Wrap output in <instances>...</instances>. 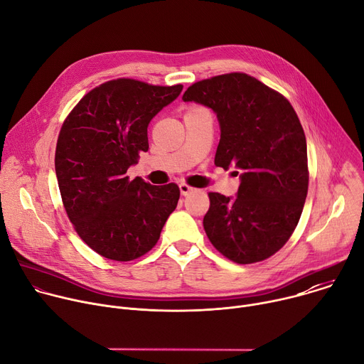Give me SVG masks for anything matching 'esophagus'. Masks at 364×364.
I'll return each instance as SVG.
<instances>
[{
	"mask_svg": "<svg viewBox=\"0 0 364 364\" xmlns=\"http://www.w3.org/2000/svg\"><path fill=\"white\" fill-rule=\"evenodd\" d=\"M196 188H193L191 186H188V184H186V183H180V191H181V194L183 196H187L188 193H191V191H194Z\"/></svg>",
	"mask_w": 364,
	"mask_h": 364,
	"instance_id": "obj_1",
	"label": "esophagus"
}]
</instances>
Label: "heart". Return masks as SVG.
Wrapping results in <instances>:
<instances>
[{
	"instance_id": "heart-1",
	"label": "heart",
	"mask_w": 364,
	"mask_h": 364,
	"mask_svg": "<svg viewBox=\"0 0 364 364\" xmlns=\"http://www.w3.org/2000/svg\"><path fill=\"white\" fill-rule=\"evenodd\" d=\"M191 109H196V108H191Z\"/></svg>"
}]
</instances>
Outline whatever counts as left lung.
I'll return each mask as SVG.
<instances>
[{
	"mask_svg": "<svg viewBox=\"0 0 364 364\" xmlns=\"http://www.w3.org/2000/svg\"><path fill=\"white\" fill-rule=\"evenodd\" d=\"M183 99L216 112L222 134L215 164L240 170L237 197L209 193L207 237L235 264L265 261L294 233L308 193L306 141L296 112L284 95L240 72L196 82Z\"/></svg>",
	"mask_w": 364,
	"mask_h": 364,
	"instance_id": "1",
	"label": "left lung"
}]
</instances>
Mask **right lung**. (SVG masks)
I'll return each instance as SVG.
<instances>
[{
	"label": "right lung",
	"instance_id": "obj_1",
	"mask_svg": "<svg viewBox=\"0 0 364 364\" xmlns=\"http://www.w3.org/2000/svg\"><path fill=\"white\" fill-rule=\"evenodd\" d=\"M183 90L119 77L87 92L66 117L55 166L65 210L80 239L118 262L157 245L180 188L127 176L148 151V124Z\"/></svg>",
	"mask_w": 364,
	"mask_h": 364
}]
</instances>
